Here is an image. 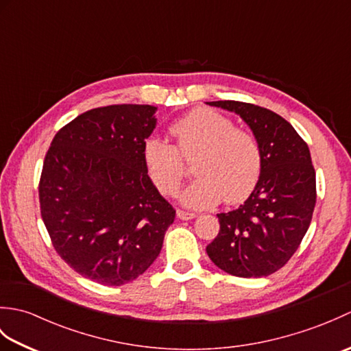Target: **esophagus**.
<instances>
[{"instance_id": "obj_1", "label": "esophagus", "mask_w": 351, "mask_h": 351, "mask_svg": "<svg viewBox=\"0 0 351 351\" xmlns=\"http://www.w3.org/2000/svg\"><path fill=\"white\" fill-rule=\"evenodd\" d=\"M176 215H178V219H181V220H191L196 217L195 213H189V211H182V210H178Z\"/></svg>"}]
</instances>
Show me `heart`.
<instances>
[{
    "instance_id": "1",
    "label": "heart",
    "mask_w": 351,
    "mask_h": 351,
    "mask_svg": "<svg viewBox=\"0 0 351 351\" xmlns=\"http://www.w3.org/2000/svg\"><path fill=\"white\" fill-rule=\"evenodd\" d=\"M176 146L158 137L143 143L145 169L162 195H171L185 173L184 158L196 160L193 171L197 176L180 193V202L193 210L241 202L256 187L263 154L252 132L235 128L234 122L217 111L199 108L170 125Z\"/></svg>"
}]
</instances>
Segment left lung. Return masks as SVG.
Returning a JSON list of instances; mask_svg holds the SVG:
<instances>
[{
    "mask_svg": "<svg viewBox=\"0 0 351 351\" xmlns=\"http://www.w3.org/2000/svg\"><path fill=\"white\" fill-rule=\"evenodd\" d=\"M206 104L240 116L263 154L256 187L237 210L217 214L220 230L206 253L238 278L268 276L288 263L311 225L317 193L309 147L271 110L238 101Z\"/></svg>",
    "mask_w": 351,
    "mask_h": 351,
    "instance_id": "8db88e82",
    "label": "left lung"
}]
</instances>
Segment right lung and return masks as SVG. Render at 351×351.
I'll return each mask as SVG.
<instances>
[{
  "label": "right lung",
  "mask_w": 351,
  "mask_h": 351,
  "mask_svg": "<svg viewBox=\"0 0 351 351\" xmlns=\"http://www.w3.org/2000/svg\"><path fill=\"white\" fill-rule=\"evenodd\" d=\"M156 110H88L56 134L45 156L39 199L51 241L73 270L102 285L143 274L175 220L141 156Z\"/></svg>",
  "instance_id": "add662e5"
}]
</instances>
